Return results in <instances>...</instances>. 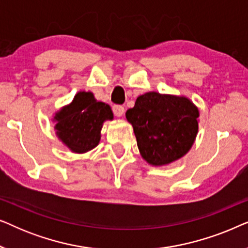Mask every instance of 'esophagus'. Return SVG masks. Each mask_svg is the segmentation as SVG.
Here are the masks:
<instances>
[{
	"label": "esophagus",
	"instance_id": "1",
	"mask_svg": "<svg viewBox=\"0 0 248 248\" xmlns=\"http://www.w3.org/2000/svg\"><path fill=\"white\" fill-rule=\"evenodd\" d=\"M113 111L114 115L117 117H121L122 115L124 114V107L122 105H114L113 106Z\"/></svg>",
	"mask_w": 248,
	"mask_h": 248
}]
</instances>
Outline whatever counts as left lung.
Wrapping results in <instances>:
<instances>
[{"mask_svg":"<svg viewBox=\"0 0 248 248\" xmlns=\"http://www.w3.org/2000/svg\"><path fill=\"white\" fill-rule=\"evenodd\" d=\"M142 158L162 166L182 158L194 143L199 109L185 97L147 93L126 111Z\"/></svg>","mask_w":248,"mask_h":248,"instance_id":"left-lung-1","label":"left lung"}]
</instances>
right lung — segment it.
<instances>
[{
	"label": "right lung",
	"instance_id": "obj_1",
	"mask_svg": "<svg viewBox=\"0 0 248 248\" xmlns=\"http://www.w3.org/2000/svg\"><path fill=\"white\" fill-rule=\"evenodd\" d=\"M55 120L61 141L73 152L84 154L99 143L103 123L113 120V111L109 105L97 101L91 93L81 91L56 114Z\"/></svg>",
	"mask_w": 248,
	"mask_h": 248
}]
</instances>
